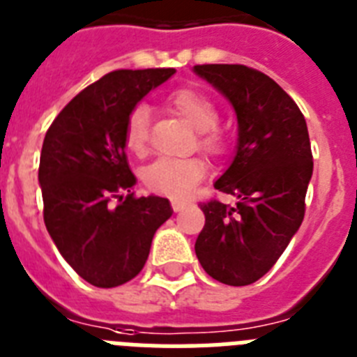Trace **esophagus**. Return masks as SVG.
I'll list each match as a JSON object with an SVG mask.
<instances>
[{
  "label": "esophagus",
  "mask_w": 357,
  "mask_h": 357,
  "mask_svg": "<svg viewBox=\"0 0 357 357\" xmlns=\"http://www.w3.org/2000/svg\"><path fill=\"white\" fill-rule=\"evenodd\" d=\"M185 206H187V203H185V201H176V199L172 201V208H174V212H181Z\"/></svg>",
  "instance_id": "1"
}]
</instances>
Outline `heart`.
<instances>
[{
	"mask_svg": "<svg viewBox=\"0 0 357 357\" xmlns=\"http://www.w3.org/2000/svg\"><path fill=\"white\" fill-rule=\"evenodd\" d=\"M167 107L196 129V145L208 156L219 158L228 151V136L219 126L217 105L206 93L194 88H179L170 93ZM149 109L136 105L129 113L123 129V145L135 156H145L149 149ZM206 165L201 158L170 160L161 158L147 167L142 174L147 190L160 196L183 199L197 183L203 181Z\"/></svg>",
	"mask_w": 357,
	"mask_h": 357,
	"instance_id": "heart-1",
	"label": "heart"
}]
</instances>
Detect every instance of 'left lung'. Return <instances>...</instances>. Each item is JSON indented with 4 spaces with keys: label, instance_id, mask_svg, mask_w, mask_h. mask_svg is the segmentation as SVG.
<instances>
[{
    "label": "left lung",
    "instance_id": "obj_1",
    "mask_svg": "<svg viewBox=\"0 0 357 357\" xmlns=\"http://www.w3.org/2000/svg\"><path fill=\"white\" fill-rule=\"evenodd\" d=\"M194 71L231 102L238 122L237 154L213 185L237 203H199L204 226L196 255L217 282L248 286L275 266L305 215L312 176L307 123L296 102L255 68L197 64Z\"/></svg>",
    "mask_w": 357,
    "mask_h": 357
}]
</instances>
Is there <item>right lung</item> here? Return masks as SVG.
I'll use <instances>...</instances> for the list:
<instances>
[{
    "label": "right lung",
    "instance_id": "1",
    "mask_svg": "<svg viewBox=\"0 0 357 357\" xmlns=\"http://www.w3.org/2000/svg\"><path fill=\"white\" fill-rule=\"evenodd\" d=\"M174 73V68L109 71L71 98L46 131L39 161L46 230L91 286L132 280L147 262L156 230L172 215L165 197L135 196L123 129L132 107Z\"/></svg>",
    "mask_w": 357,
    "mask_h": 357
}]
</instances>
